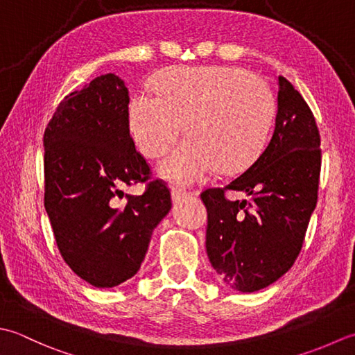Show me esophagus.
I'll use <instances>...</instances> for the list:
<instances>
[{
    "label": "esophagus",
    "mask_w": 355,
    "mask_h": 355,
    "mask_svg": "<svg viewBox=\"0 0 355 355\" xmlns=\"http://www.w3.org/2000/svg\"><path fill=\"white\" fill-rule=\"evenodd\" d=\"M190 191H185V190H180V188H173L171 190V199H173V202H175V204H179L180 200H184V199H187L188 196H190Z\"/></svg>",
    "instance_id": "1"
}]
</instances>
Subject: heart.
Segmentation results:
<instances>
[{
    "label": "heart",
    "instance_id": "1",
    "mask_svg": "<svg viewBox=\"0 0 355 355\" xmlns=\"http://www.w3.org/2000/svg\"><path fill=\"white\" fill-rule=\"evenodd\" d=\"M156 95L139 90L128 103V128L142 155H165L184 130L190 136L159 164L178 185L202 182L216 168L250 165L268 139L274 98L263 79L236 67L170 69L155 79Z\"/></svg>",
    "mask_w": 355,
    "mask_h": 355
}]
</instances>
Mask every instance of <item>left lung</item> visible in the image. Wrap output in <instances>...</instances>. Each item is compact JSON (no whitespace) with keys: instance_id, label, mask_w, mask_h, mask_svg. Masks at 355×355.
Listing matches in <instances>:
<instances>
[{"instance_id":"obj_1","label":"left lung","mask_w":355,"mask_h":355,"mask_svg":"<svg viewBox=\"0 0 355 355\" xmlns=\"http://www.w3.org/2000/svg\"><path fill=\"white\" fill-rule=\"evenodd\" d=\"M277 114L268 146L241 176L207 190V254L227 286L254 293L280 279L302 250L317 204L322 165L313 112L294 85L279 76ZM225 189L247 201H227Z\"/></svg>"}]
</instances>
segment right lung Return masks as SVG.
<instances>
[{
  "label": "right lung",
  "mask_w": 355,
  "mask_h": 355,
  "mask_svg": "<svg viewBox=\"0 0 355 355\" xmlns=\"http://www.w3.org/2000/svg\"><path fill=\"white\" fill-rule=\"evenodd\" d=\"M128 89L101 75L58 105L44 132V207L62 259L96 288L133 277L153 230L171 209L168 188L150 182L141 196L122 187L148 179L128 128Z\"/></svg>",
  "instance_id": "add662e5"
}]
</instances>
